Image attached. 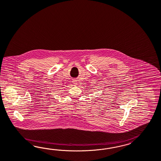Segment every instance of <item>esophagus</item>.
<instances>
[{"label":"esophagus","instance_id":"34e87169","mask_svg":"<svg viewBox=\"0 0 161 161\" xmlns=\"http://www.w3.org/2000/svg\"><path fill=\"white\" fill-rule=\"evenodd\" d=\"M73 83L74 84V85H75V86H76V85H77V84H78L77 80H73Z\"/></svg>","mask_w":161,"mask_h":161}]
</instances>
